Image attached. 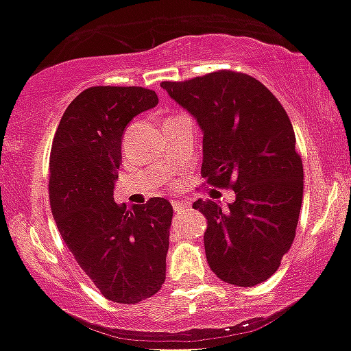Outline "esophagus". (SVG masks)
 Here are the masks:
<instances>
[{"instance_id":"34e87169","label":"esophagus","mask_w":351,"mask_h":351,"mask_svg":"<svg viewBox=\"0 0 351 351\" xmlns=\"http://www.w3.org/2000/svg\"><path fill=\"white\" fill-rule=\"evenodd\" d=\"M173 208H175V212H182L183 208L189 207V202H180V200H173Z\"/></svg>"}]
</instances>
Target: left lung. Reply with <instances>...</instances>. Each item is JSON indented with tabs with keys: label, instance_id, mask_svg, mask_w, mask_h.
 <instances>
[{
	"label": "left lung",
	"instance_id": "left-lung-1",
	"mask_svg": "<svg viewBox=\"0 0 351 351\" xmlns=\"http://www.w3.org/2000/svg\"><path fill=\"white\" fill-rule=\"evenodd\" d=\"M161 86L200 125L202 178L236 193L226 208L193 202L207 219L208 267L231 285L261 284L292 246L302 207V159L289 115L265 84L234 71Z\"/></svg>",
	"mask_w": 351,
	"mask_h": 351
}]
</instances>
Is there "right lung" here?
I'll use <instances>...</instances> for the list:
<instances>
[{
  "mask_svg": "<svg viewBox=\"0 0 351 351\" xmlns=\"http://www.w3.org/2000/svg\"><path fill=\"white\" fill-rule=\"evenodd\" d=\"M158 105L141 86H91L66 108L51 151V210L67 250L108 300L137 304L166 278L173 207L119 205L113 189L127 123Z\"/></svg>",
  "mask_w": 351,
  "mask_h": 351,
  "instance_id": "obj_1",
  "label": "right lung"
}]
</instances>
